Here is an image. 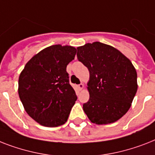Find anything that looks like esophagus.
<instances>
[{
  "label": "esophagus",
  "mask_w": 155,
  "mask_h": 155,
  "mask_svg": "<svg viewBox=\"0 0 155 155\" xmlns=\"http://www.w3.org/2000/svg\"><path fill=\"white\" fill-rule=\"evenodd\" d=\"M78 87H79V89H80V90H82V89L84 88V84H79V85H78Z\"/></svg>",
  "instance_id": "1"
}]
</instances>
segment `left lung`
Masks as SVG:
<instances>
[{
	"mask_svg": "<svg viewBox=\"0 0 155 155\" xmlns=\"http://www.w3.org/2000/svg\"><path fill=\"white\" fill-rule=\"evenodd\" d=\"M77 58L90 73V98L83 105L85 114L98 125L119 120L130 109L138 89L136 70L130 60L100 42L78 47Z\"/></svg>",
	"mask_w": 155,
	"mask_h": 155,
	"instance_id": "8db88e82",
	"label": "left lung"
}]
</instances>
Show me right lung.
<instances>
[{"instance_id":"obj_1","label":"right lung","mask_w":155,"mask_h":155,"mask_svg":"<svg viewBox=\"0 0 155 155\" xmlns=\"http://www.w3.org/2000/svg\"><path fill=\"white\" fill-rule=\"evenodd\" d=\"M75 53L76 49L68 45L46 48L26 64L19 76V97L28 114L41 125L54 127L68 119L77 96L66 68Z\"/></svg>"}]
</instances>
